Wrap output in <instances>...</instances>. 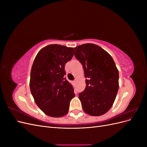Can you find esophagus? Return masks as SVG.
Wrapping results in <instances>:
<instances>
[{
	"label": "esophagus",
	"instance_id": "obj_1",
	"mask_svg": "<svg viewBox=\"0 0 147 147\" xmlns=\"http://www.w3.org/2000/svg\"><path fill=\"white\" fill-rule=\"evenodd\" d=\"M73 82H74V83H76V80H74Z\"/></svg>",
	"mask_w": 147,
	"mask_h": 147
}]
</instances>
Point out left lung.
Here are the masks:
<instances>
[{
    "label": "left lung",
    "instance_id": "obj_1",
    "mask_svg": "<svg viewBox=\"0 0 147 147\" xmlns=\"http://www.w3.org/2000/svg\"><path fill=\"white\" fill-rule=\"evenodd\" d=\"M75 56L83 65L86 88L79 94L84 112L100 116L112 107L119 88V72L109 53L93 43L74 48Z\"/></svg>",
    "mask_w": 147,
    "mask_h": 147
}]
</instances>
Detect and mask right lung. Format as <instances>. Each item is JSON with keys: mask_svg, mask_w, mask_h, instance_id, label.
Instances as JSON below:
<instances>
[{"mask_svg": "<svg viewBox=\"0 0 147 147\" xmlns=\"http://www.w3.org/2000/svg\"><path fill=\"white\" fill-rule=\"evenodd\" d=\"M73 48L51 44L38 51L32 66L30 90L35 104L51 117L67 113L74 88L64 78L65 64L72 58Z\"/></svg>", "mask_w": 147, "mask_h": 147, "instance_id": "add662e5", "label": "right lung"}]
</instances>
